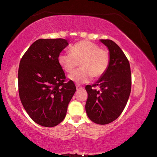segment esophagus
Wrapping results in <instances>:
<instances>
[{"label":"esophagus","instance_id":"34e87169","mask_svg":"<svg viewBox=\"0 0 157 157\" xmlns=\"http://www.w3.org/2000/svg\"><path fill=\"white\" fill-rule=\"evenodd\" d=\"M76 88H77V89H79L82 88V86L79 84H76Z\"/></svg>","mask_w":157,"mask_h":157}]
</instances>
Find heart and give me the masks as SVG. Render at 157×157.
<instances>
[{
  "instance_id": "heart-1",
  "label": "heart",
  "mask_w": 157,
  "mask_h": 157,
  "mask_svg": "<svg viewBox=\"0 0 157 157\" xmlns=\"http://www.w3.org/2000/svg\"><path fill=\"white\" fill-rule=\"evenodd\" d=\"M58 63L67 73H72L79 63L80 68L68 78L78 84L86 83L92 78H100L107 71L109 56L105 50L88 41H82L71 46L69 53H61Z\"/></svg>"
}]
</instances>
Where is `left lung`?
Here are the masks:
<instances>
[{
  "instance_id": "1",
  "label": "left lung",
  "mask_w": 157,
  "mask_h": 157,
  "mask_svg": "<svg viewBox=\"0 0 157 157\" xmlns=\"http://www.w3.org/2000/svg\"><path fill=\"white\" fill-rule=\"evenodd\" d=\"M100 41L109 51V64L95 84L85 87L88 93L85 109L91 121L106 124L118 118L124 110L131 92L132 79L129 61L121 48L109 39Z\"/></svg>"
}]
</instances>
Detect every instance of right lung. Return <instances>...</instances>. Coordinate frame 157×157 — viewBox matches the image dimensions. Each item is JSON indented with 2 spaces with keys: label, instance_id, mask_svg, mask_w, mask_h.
I'll return each mask as SVG.
<instances>
[{
  "label": "right lung",
  "instance_id": "add662e5",
  "mask_svg": "<svg viewBox=\"0 0 157 157\" xmlns=\"http://www.w3.org/2000/svg\"><path fill=\"white\" fill-rule=\"evenodd\" d=\"M68 45L63 39H40L21 58L18 72V93L26 112L36 123L52 127L64 119L76 91L66 82L58 56Z\"/></svg>",
  "mask_w": 157,
  "mask_h": 157
}]
</instances>
